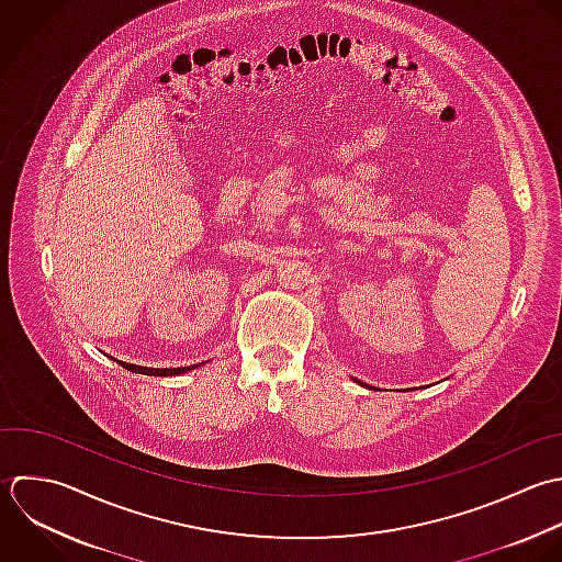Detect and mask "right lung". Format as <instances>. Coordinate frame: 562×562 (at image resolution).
<instances>
[{"instance_id":"1","label":"right lung","mask_w":562,"mask_h":562,"mask_svg":"<svg viewBox=\"0 0 562 562\" xmlns=\"http://www.w3.org/2000/svg\"><path fill=\"white\" fill-rule=\"evenodd\" d=\"M120 366L122 368H126V370H131V372H137V374H150V376H172V374H181V372H188V370H192V368H172V370H157V368H142V366H131V363H122L120 361Z\"/></svg>"}]
</instances>
